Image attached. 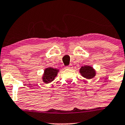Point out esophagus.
I'll list each match as a JSON object with an SVG mask.
<instances>
[{"mask_svg":"<svg viewBox=\"0 0 125 125\" xmlns=\"http://www.w3.org/2000/svg\"><path fill=\"white\" fill-rule=\"evenodd\" d=\"M73 68V65L72 64L69 65V66H67L65 67V69H72Z\"/></svg>","mask_w":125,"mask_h":125,"instance_id":"34e87169","label":"esophagus"}]
</instances>
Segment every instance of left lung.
<instances>
[{
	"label": "left lung",
	"mask_w": 125,
	"mask_h": 125,
	"mask_svg": "<svg viewBox=\"0 0 125 125\" xmlns=\"http://www.w3.org/2000/svg\"><path fill=\"white\" fill-rule=\"evenodd\" d=\"M79 72L82 76L86 79H91L95 76V71L93 69V67L90 66H83L79 69Z\"/></svg>",
	"instance_id": "obj_1"
}]
</instances>
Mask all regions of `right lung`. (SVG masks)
Wrapping results in <instances>:
<instances>
[{
	"instance_id": "right-lung-1",
	"label": "right lung",
	"mask_w": 125,
	"mask_h": 125,
	"mask_svg": "<svg viewBox=\"0 0 125 125\" xmlns=\"http://www.w3.org/2000/svg\"><path fill=\"white\" fill-rule=\"evenodd\" d=\"M59 70L55 68H48L44 70L43 76H42V81L44 83H51L54 79V78L57 76Z\"/></svg>"
}]
</instances>
